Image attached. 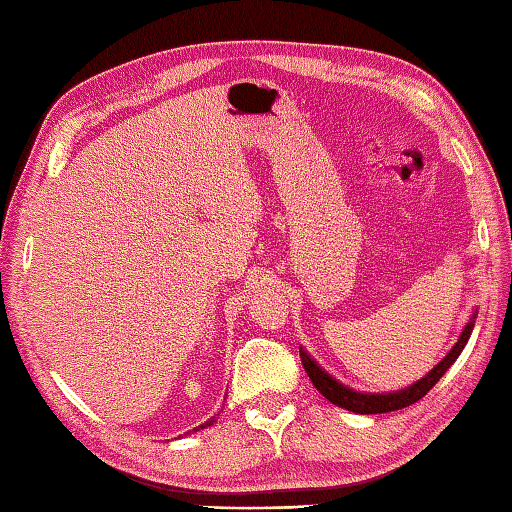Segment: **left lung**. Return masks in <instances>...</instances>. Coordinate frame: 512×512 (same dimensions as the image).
I'll return each instance as SVG.
<instances>
[{
  "instance_id": "1",
  "label": "left lung",
  "mask_w": 512,
  "mask_h": 512,
  "mask_svg": "<svg viewBox=\"0 0 512 512\" xmlns=\"http://www.w3.org/2000/svg\"><path fill=\"white\" fill-rule=\"evenodd\" d=\"M475 319H477V310H473L469 323L464 325V330L458 336V343H455L451 350L447 352V356L442 358V361L431 369L427 376H422L416 383L405 387V389H398V391H387V394H365V391H356L352 387L343 385L341 380H336L334 376H330L325 369L314 361V358L299 347V354H301V363L306 367V372L312 380V385L319 389V394H323L328 398L332 405L347 409V411H354V413H361V416H369V413H387V411H398V409H405L413 402H418L427 391L438 383V380L444 376V372L455 363V358H458L464 350V345L469 343V336L475 328Z\"/></svg>"
}]
</instances>
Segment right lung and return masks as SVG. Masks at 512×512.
Here are the masks:
<instances>
[{
    "label": "right lung",
    "instance_id": "add662e5",
    "mask_svg": "<svg viewBox=\"0 0 512 512\" xmlns=\"http://www.w3.org/2000/svg\"><path fill=\"white\" fill-rule=\"evenodd\" d=\"M213 422H215V416H213V418H209V420H206V422H202V424H200V427H195L193 431H200V429H206V427H211V424H213Z\"/></svg>",
    "mask_w": 512,
    "mask_h": 512
}]
</instances>
